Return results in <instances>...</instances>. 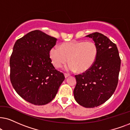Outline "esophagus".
<instances>
[{
  "label": "esophagus",
  "mask_w": 130,
  "mask_h": 130,
  "mask_svg": "<svg viewBox=\"0 0 130 130\" xmlns=\"http://www.w3.org/2000/svg\"><path fill=\"white\" fill-rule=\"evenodd\" d=\"M64 75H65V78H67L68 76H70V74H67V73H65V74H64Z\"/></svg>",
  "instance_id": "esophagus-1"
}]
</instances>
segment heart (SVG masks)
I'll use <instances>...</instances> for the list:
<instances>
[{
  "mask_svg": "<svg viewBox=\"0 0 130 130\" xmlns=\"http://www.w3.org/2000/svg\"><path fill=\"white\" fill-rule=\"evenodd\" d=\"M98 55L97 46L92 41L63 43L60 47L54 46L50 51V57L56 68H60L68 61L67 70L85 73L94 64Z\"/></svg>",
  "mask_w": 130,
  "mask_h": 130,
  "instance_id": "b5f03b06",
  "label": "heart"
}]
</instances>
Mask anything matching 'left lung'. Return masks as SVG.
Returning <instances> with one entry per match:
<instances>
[{
	"mask_svg": "<svg viewBox=\"0 0 130 130\" xmlns=\"http://www.w3.org/2000/svg\"><path fill=\"white\" fill-rule=\"evenodd\" d=\"M86 37L93 39L98 55L89 70L75 75L77 83L74 96L82 106L93 108L104 103L115 91L121 59L116 44L103 34L95 32Z\"/></svg>",
	"mask_w": 130,
	"mask_h": 130,
	"instance_id": "obj_1",
	"label": "left lung"
}]
</instances>
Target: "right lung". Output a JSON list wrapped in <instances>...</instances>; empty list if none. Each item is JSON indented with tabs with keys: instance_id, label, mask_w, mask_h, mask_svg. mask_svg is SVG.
Segmentation results:
<instances>
[{
	"instance_id": "1",
	"label": "right lung",
	"mask_w": 130,
	"mask_h": 130,
	"mask_svg": "<svg viewBox=\"0 0 130 130\" xmlns=\"http://www.w3.org/2000/svg\"><path fill=\"white\" fill-rule=\"evenodd\" d=\"M57 39L35 30L17 39L10 57V80L21 98L45 105L54 99L65 80L52 63L50 51Z\"/></svg>"
}]
</instances>
